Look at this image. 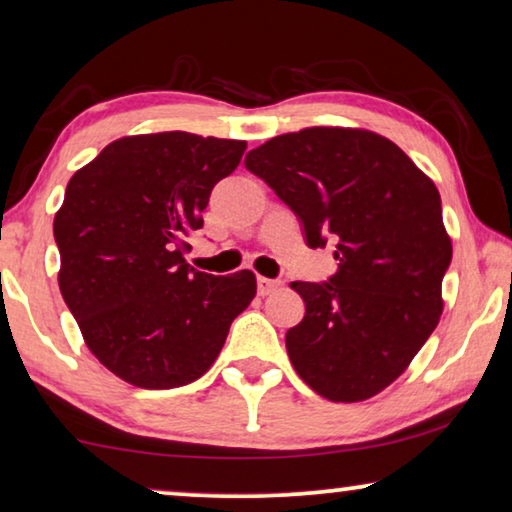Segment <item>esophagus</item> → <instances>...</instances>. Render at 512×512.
Returning <instances> with one entry per match:
<instances>
[{
	"label": "esophagus",
	"mask_w": 512,
	"mask_h": 512,
	"mask_svg": "<svg viewBox=\"0 0 512 512\" xmlns=\"http://www.w3.org/2000/svg\"><path fill=\"white\" fill-rule=\"evenodd\" d=\"M279 288H281V281H277V279H268V277L256 279V291H258V295H263V298L274 291H279Z\"/></svg>",
	"instance_id": "obj_1"
}]
</instances>
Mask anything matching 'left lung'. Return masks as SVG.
<instances>
[{
  "label": "left lung",
  "mask_w": 512,
  "mask_h": 512,
  "mask_svg": "<svg viewBox=\"0 0 512 512\" xmlns=\"http://www.w3.org/2000/svg\"><path fill=\"white\" fill-rule=\"evenodd\" d=\"M244 166L291 207L307 247L335 244L328 281H295V372L330 402H362L404 372L441 316L453 258L434 182L388 138L314 127L251 150Z\"/></svg>",
  "instance_id": "1"
}]
</instances>
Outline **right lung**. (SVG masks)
Returning a JSON list of instances; mask_svg holds the SVG:
<instances>
[{
  "instance_id": "right-lung-1",
  "label": "right lung",
  "mask_w": 512,
  "mask_h": 512,
  "mask_svg": "<svg viewBox=\"0 0 512 512\" xmlns=\"http://www.w3.org/2000/svg\"><path fill=\"white\" fill-rule=\"evenodd\" d=\"M247 143L187 131L120 138L66 184L55 214L59 291L103 367L147 390L180 388L217 360L254 272L184 261L214 184Z\"/></svg>"
}]
</instances>
